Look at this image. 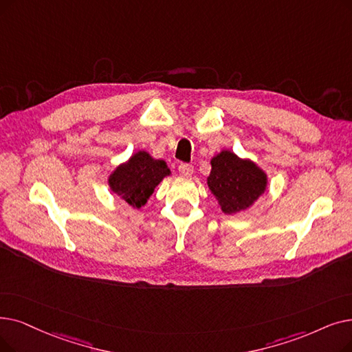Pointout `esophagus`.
I'll return each instance as SVG.
<instances>
[{"label":"esophagus","instance_id":"34e87169","mask_svg":"<svg viewBox=\"0 0 352 352\" xmlns=\"http://www.w3.org/2000/svg\"><path fill=\"white\" fill-rule=\"evenodd\" d=\"M178 173L184 177L192 175V165L190 164H179L178 165Z\"/></svg>","mask_w":352,"mask_h":352}]
</instances>
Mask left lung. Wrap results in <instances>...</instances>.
Segmentation results:
<instances>
[{
	"instance_id": "left-lung-1",
	"label": "left lung",
	"mask_w": 352,
	"mask_h": 352,
	"mask_svg": "<svg viewBox=\"0 0 352 352\" xmlns=\"http://www.w3.org/2000/svg\"><path fill=\"white\" fill-rule=\"evenodd\" d=\"M207 186L224 214H236L252 207L266 191L267 175L253 161L224 149L211 158Z\"/></svg>"
}]
</instances>
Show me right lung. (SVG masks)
Here are the masks:
<instances>
[{"label": "right lung", "mask_w": 352, "mask_h": 352, "mask_svg": "<svg viewBox=\"0 0 352 352\" xmlns=\"http://www.w3.org/2000/svg\"><path fill=\"white\" fill-rule=\"evenodd\" d=\"M171 174L162 160L152 158L146 151H138L109 175L111 191L133 208H141L160 182Z\"/></svg>", "instance_id": "add662e5"}]
</instances>
